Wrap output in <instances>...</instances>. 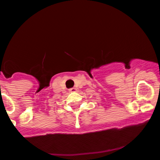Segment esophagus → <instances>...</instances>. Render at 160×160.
Returning a JSON list of instances; mask_svg holds the SVG:
<instances>
[{
    "label": "esophagus",
    "mask_w": 160,
    "mask_h": 160,
    "mask_svg": "<svg viewBox=\"0 0 160 160\" xmlns=\"http://www.w3.org/2000/svg\"><path fill=\"white\" fill-rule=\"evenodd\" d=\"M77 90L75 88H71V89H69V91H70V92H75V91H76Z\"/></svg>",
    "instance_id": "34e87169"
}]
</instances>
